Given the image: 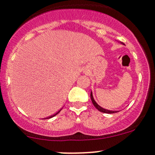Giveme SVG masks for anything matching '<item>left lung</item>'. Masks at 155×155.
Instances as JSON below:
<instances>
[{
    "instance_id": "obj_1",
    "label": "left lung",
    "mask_w": 155,
    "mask_h": 155,
    "mask_svg": "<svg viewBox=\"0 0 155 155\" xmlns=\"http://www.w3.org/2000/svg\"><path fill=\"white\" fill-rule=\"evenodd\" d=\"M91 101H92L94 106L96 107V108L97 109V110H99V111H101V112H102V113H117V111H111V110H106V109H104V108H102L101 107H100V106H99L98 104L96 103V101H94V97H93L92 91H91Z\"/></svg>"
}]
</instances>
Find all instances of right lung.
Listing matches in <instances>:
<instances>
[{"label":"right lung","instance_id":"add662e5","mask_svg":"<svg viewBox=\"0 0 155 155\" xmlns=\"http://www.w3.org/2000/svg\"><path fill=\"white\" fill-rule=\"evenodd\" d=\"M61 110H60L59 111H58V112H57L56 113H54V115H52V116H49V117H48V118H51V117H53V116H55V115H57V114H58V113H59L60 111H61Z\"/></svg>","mask_w":155,"mask_h":155}]
</instances>
